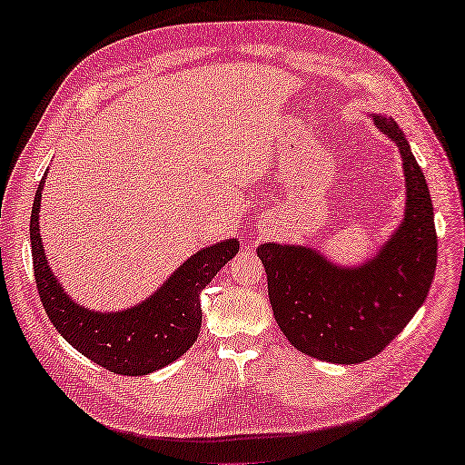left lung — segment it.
Returning <instances> with one entry per match:
<instances>
[{
	"instance_id": "1",
	"label": "left lung",
	"mask_w": 465,
	"mask_h": 465,
	"mask_svg": "<svg viewBox=\"0 0 465 465\" xmlns=\"http://www.w3.org/2000/svg\"><path fill=\"white\" fill-rule=\"evenodd\" d=\"M374 126L401 153L405 213L377 256L360 267H337L306 246L261 244L269 300L293 348L333 364H358L382 351L429 296L437 269V230L429 183L393 120Z\"/></svg>"
}]
</instances>
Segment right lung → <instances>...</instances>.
Here are the masks:
<instances>
[{
    "label": "right lung",
    "mask_w": 465,
    "mask_h": 465,
    "mask_svg": "<svg viewBox=\"0 0 465 465\" xmlns=\"http://www.w3.org/2000/svg\"><path fill=\"white\" fill-rule=\"evenodd\" d=\"M39 182L31 213L35 282L43 308L57 333L88 360L115 374L138 377L178 360L196 341L203 325L201 292L240 250L238 240H225L190 256L143 304L128 311L94 312L72 302L51 272L39 233Z\"/></svg>",
    "instance_id": "right-lung-1"
}]
</instances>
